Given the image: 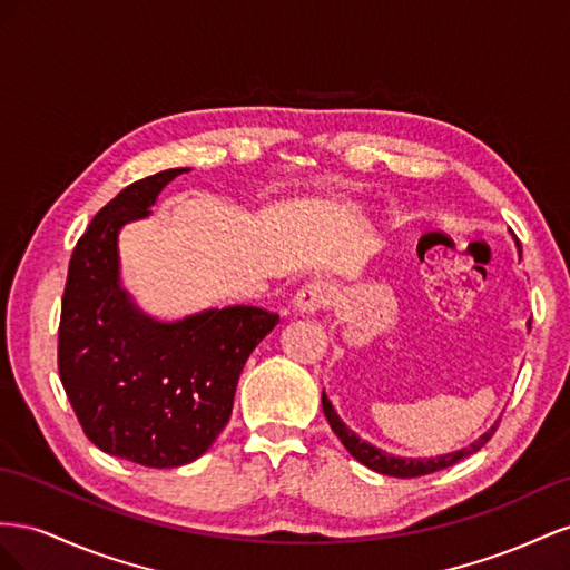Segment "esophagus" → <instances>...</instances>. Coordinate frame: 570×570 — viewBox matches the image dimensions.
Here are the masks:
<instances>
[{"mask_svg": "<svg viewBox=\"0 0 570 570\" xmlns=\"http://www.w3.org/2000/svg\"><path fill=\"white\" fill-rule=\"evenodd\" d=\"M336 298V288L330 282H307L294 298V307L301 315H313L317 311H324V307H330Z\"/></svg>", "mask_w": 570, "mask_h": 570, "instance_id": "esophagus-1", "label": "esophagus"}]
</instances>
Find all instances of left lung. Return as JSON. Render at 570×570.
I'll list each match as a JSON object with an SVG mask.
<instances>
[{
	"instance_id": "8db88e82",
	"label": "left lung",
	"mask_w": 570,
	"mask_h": 570,
	"mask_svg": "<svg viewBox=\"0 0 570 570\" xmlns=\"http://www.w3.org/2000/svg\"><path fill=\"white\" fill-rule=\"evenodd\" d=\"M515 248H518V255H523V253H520L518 238H515ZM530 324H532V320H528V324H525L528 332H530ZM322 411H324V415H327L334 434L341 439V444H344V446L348 449L351 456H353L355 461H361L363 465H367L370 470H375V473L389 475V478H420V475H430V473H436V470H444V468H449V465H453V463H459L461 459H468L470 453L480 451L487 442H490L492 434L497 432V425H499V420H497L494 425H492L490 430H487L480 439H475L473 444L461 449V451L444 453V456H434V459H403V456H394V453H389V451H382V449H377V446H372L370 442H365V439L357 436V434L346 425V422L338 417V413L334 411L332 401L327 399V394H324V392H322Z\"/></svg>"
}]
</instances>
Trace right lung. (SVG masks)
I'll return each mask as SVG.
<instances>
[{"mask_svg":"<svg viewBox=\"0 0 570 570\" xmlns=\"http://www.w3.org/2000/svg\"><path fill=\"white\" fill-rule=\"evenodd\" d=\"M186 167L126 186L78 238L59 322V377L90 442L145 468L186 465L232 417L248 355L279 322L253 305L176 322L142 313L121 286L119 232L150 217Z\"/></svg>","mask_w":570,"mask_h":570,"instance_id":"obj_1","label":"right lung"}]
</instances>
